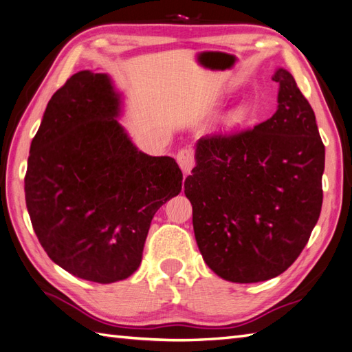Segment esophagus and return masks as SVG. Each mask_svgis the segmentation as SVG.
Segmentation results:
<instances>
[{
	"mask_svg": "<svg viewBox=\"0 0 352 352\" xmlns=\"http://www.w3.org/2000/svg\"><path fill=\"white\" fill-rule=\"evenodd\" d=\"M177 162L179 168H182L184 175H189L192 173V169L195 166V159H193V153L192 150H182L177 154Z\"/></svg>",
	"mask_w": 352,
	"mask_h": 352,
	"instance_id": "1",
	"label": "esophagus"
}]
</instances>
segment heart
<instances>
[{
    "label": "heart",
    "instance_id": "heart-1",
    "mask_svg": "<svg viewBox=\"0 0 352 352\" xmlns=\"http://www.w3.org/2000/svg\"><path fill=\"white\" fill-rule=\"evenodd\" d=\"M249 120H250V108L246 103H239L225 113V117L222 118V129L223 130L239 129V127H243L244 124H248Z\"/></svg>",
    "mask_w": 352,
    "mask_h": 352
}]
</instances>
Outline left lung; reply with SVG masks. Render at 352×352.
<instances>
[{"mask_svg": "<svg viewBox=\"0 0 352 352\" xmlns=\"http://www.w3.org/2000/svg\"><path fill=\"white\" fill-rule=\"evenodd\" d=\"M272 79L273 117L239 135L201 138L184 182L201 255L234 283L282 274L321 213L325 148L315 112L287 69Z\"/></svg>", "mask_w": 352, "mask_h": 352, "instance_id": "1", "label": "left lung"}]
</instances>
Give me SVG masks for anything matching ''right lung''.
<instances>
[{
    "instance_id": "right-lung-1",
    "label": "right lung",
    "mask_w": 352,
    "mask_h": 352,
    "mask_svg": "<svg viewBox=\"0 0 352 352\" xmlns=\"http://www.w3.org/2000/svg\"><path fill=\"white\" fill-rule=\"evenodd\" d=\"M122 111L108 73L82 70L49 100L30 146L25 201L37 239L56 265L97 283L136 272L154 214L183 184L173 157L138 148Z\"/></svg>"
}]
</instances>
